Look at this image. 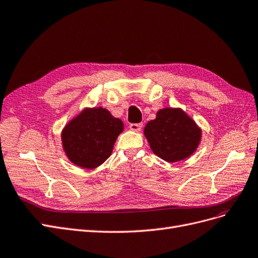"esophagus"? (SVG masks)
I'll return each mask as SVG.
<instances>
[{"label": "esophagus", "mask_w": 258, "mask_h": 258, "mask_svg": "<svg viewBox=\"0 0 258 258\" xmlns=\"http://www.w3.org/2000/svg\"><path fill=\"white\" fill-rule=\"evenodd\" d=\"M143 127V124L141 123H132L130 124V130H132L133 132H139Z\"/></svg>", "instance_id": "obj_1"}]
</instances>
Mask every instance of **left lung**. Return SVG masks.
<instances>
[{
	"mask_svg": "<svg viewBox=\"0 0 258 258\" xmlns=\"http://www.w3.org/2000/svg\"><path fill=\"white\" fill-rule=\"evenodd\" d=\"M144 133L153 153L169 163L187 159L202 139V130L180 108L160 109Z\"/></svg>",
	"mask_w": 258,
	"mask_h": 258,
	"instance_id": "1",
	"label": "left lung"
}]
</instances>
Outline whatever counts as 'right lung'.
Here are the masks:
<instances>
[{"mask_svg":"<svg viewBox=\"0 0 258 258\" xmlns=\"http://www.w3.org/2000/svg\"><path fill=\"white\" fill-rule=\"evenodd\" d=\"M123 128L122 121L105 108H86L63 128V150L73 164L96 168L111 155Z\"/></svg>","mask_w":258,"mask_h":258,"instance_id":"right-lung-1","label":"right lung"}]
</instances>
